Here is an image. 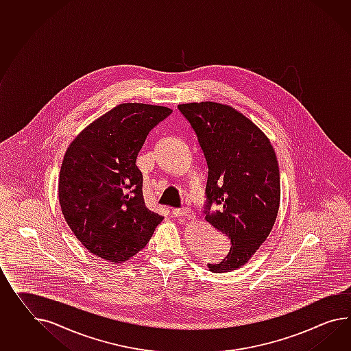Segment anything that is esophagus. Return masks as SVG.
Here are the masks:
<instances>
[{
    "label": "esophagus",
    "instance_id": "esophagus-1",
    "mask_svg": "<svg viewBox=\"0 0 351 351\" xmlns=\"http://www.w3.org/2000/svg\"><path fill=\"white\" fill-rule=\"evenodd\" d=\"M189 208H174L173 210V215L176 216V217H184V216H189Z\"/></svg>",
    "mask_w": 351,
    "mask_h": 351
}]
</instances>
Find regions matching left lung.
I'll list each match as a JSON object with an SVG mask.
<instances>
[{"label": "left lung", "instance_id": "1", "mask_svg": "<svg viewBox=\"0 0 351 351\" xmlns=\"http://www.w3.org/2000/svg\"><path fill=\"white\" fill-rule=\"evenodd\" d=\"M189 119L206 158V221L225 234L230 252L213 272H230L251 260L271 233L280 206L279 162L269 137L239 110L215 101L186 103ZM213 203L219 205L210 212Z\"/></svg>", "mask_w": 351, "mask_h": 351}]
</instances>
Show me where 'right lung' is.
Listing matches in <instances>:
<instances>
[{"label": "right lung", "mask_w": 351, "mask_h": 351, "mask_svg": "<svg viewBox=\"0 0 351 351\" xmlns=\"http://www.w3.org/2000/svg\"><path fill=\"white\" fill-rule=\"evenodd\" d=\"M171 109L122 103L69 145L58 178L66 223L88 251L123 263L150 241L162 216L145 206L136 158L150 130Z\"/></svg>", "instance_id": "add662e5"}]
</instances>
